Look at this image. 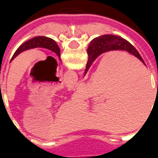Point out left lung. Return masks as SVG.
Here are the masks:
<instances>
[{
  "label": "left lung",
  "instance_id": "left-lung-1",
  "mask_svg": "<svg viewBox=\"0 0 158 158\" xmlns=\"http://www.w3.org/2000/svg\"><path fill=\"white\" fill-rule=\"evenodd\" d=\"M37 47L48 49L50 51L56 53V55L58 56L59 59L61 60V58H60V49H59L58 45L56 43L55 40H53L51 39V38H48V37H45V36H36V37H34L32 39L29 40L28 41L24 42L23 44H22L19 46L18 50L15 52V53L12 56L11 62L21 52H24L26 50L37 48Z\"/></svg>",
  "mask_w": 158,
  "mask_h": 158
}]
</instances>
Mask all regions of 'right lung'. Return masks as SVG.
Returning a JSON list of instances; mask_svg holds the SVG:
<instances>
[{
  "mask_svg": "<svg viewBox=\"0 0 158 158\" xmlns=\"http://www.w3.org/2000/svg\"><path fill=\"white\" fill-rule=\"evenodd\" d=\"M125 51L130 54H132L137 58H139L141 62L144 63L142 57L140 56L138 51L133 46L129 41L123 39L122 37L113 35H105L96 37L91 40L89 47L87 49V53L89 56L88 62L86 64L85 74L89 67L91 66L93 62L96 59L97 56H99L101 54L104 52H110V51Z\"/></svg>",
  "mask_w": 158,
  "mask_h": 158,
  "instance_id": "right-lung-1",
  "label": "right lung"
}]
</instances>
